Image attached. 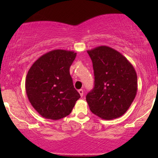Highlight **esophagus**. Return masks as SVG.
<instances>
[{"instance_id":"34e87169","label":"esophagus","mask_w":158,"mask_h":158,"mask_svg":"<svg viewBox=\"0 0 158 158\" xmlns=\"http://www.w3.org/2000/svg\"><path fill=\"white\" fill-rule=\"evenodd\" d=\"M78 93L80 94V95H81V97H83V89H80V90H78Z\"/></svg>"}]
</instances>
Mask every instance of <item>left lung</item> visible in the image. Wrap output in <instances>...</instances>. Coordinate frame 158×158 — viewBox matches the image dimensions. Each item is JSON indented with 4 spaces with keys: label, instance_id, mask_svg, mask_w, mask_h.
Wrapping results in <instances>:
<instances>
[{
    "label": "left lung",
    "instance_id": "left-lung-1",
    "mask_svg": "<svg viewBox=\"0 0 158 158\" xmlns=\"http://www.w3.org/2000/svg\"><path fill=\"white\" fill-rule=\"evenodd\" d=\"M93 62L95 85L86 96L93 114L114 119L126 113L137 91V76L131 62L111 47L99 46L88 50Z\"/></svg>",
    "mask_w": 158,
    "mask_h": 158
}]
</instances>
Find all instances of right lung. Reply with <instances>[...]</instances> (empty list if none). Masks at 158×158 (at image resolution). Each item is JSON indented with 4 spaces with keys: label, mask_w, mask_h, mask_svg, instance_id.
I'll return each mask as SVG.
<instances>
[{
    "label": "right lung",
    "mask_w": 158,
    "mask_h": 158,
    "mask_svg": "<svg viewBox=\"0 0 158 158\" xmlns=\"http://www.w3.org/2000/svg\"><path fill=\"white\" fill-rule=\"evenodd\" d=\"M75 57L73 51L55 49L41 56L28 71L26 93L42 117L52 120L65 117L81 98L70 74Z\"/></svg>",
    "instance_id": "1"
}]
</instances>
